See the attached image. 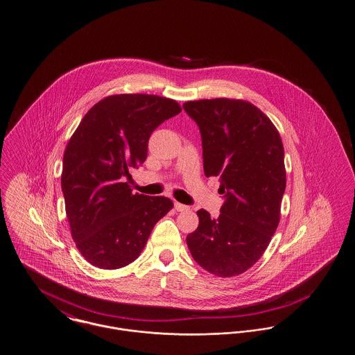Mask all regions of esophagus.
<instances>
[{
	"label": "esophagus",
	"mask_w": 355,
	"mask_h": 355,
	"mask_svg": "<svg viewBox=\"0 0 355 355\" xmlns=\"http://www.w3.org/2000/svg\"><path fill=\"white\" fill-rule=\"evenodd\" d=\"M174 207H175L177 211H186V210H189V206L184 205V203L175 202L174 203Z\"/></svg>",
	"instance_id": "esophagus-1"
}]
</instances>
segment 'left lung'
<instances>
[{"label":"left lung","mask_w":355,"mask_h":355,"mask_svg":"<svg viewBox=\"0 0 355 355\" xmlns=\"http://www.w3.org/2000/svg\"><path fill=\"white\" fill-rule=\"evenodd\" d=\"M202 139L203 171L218 177L220 214L198 210L186 236L194 261L217 277L252 268L270 243L286 187L284 145L270 119L252 103L214 98L184 103Z\"/></svg>","instance_id":"8db88e82"}]
</instances>
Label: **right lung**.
Here are the masks:
<instances>
[{
	"label": "right lung",
	"mask_w": 355,
	"mask_h": 355,
	"mask_svg": "<svg viewBox=\"0 0 355 355\" xmlns=\"http://www.w3.org/2000/svg\"><path fill=\"white\" fill-rule=\"evenodd\" d=\"M178 113L181 106L169 98L110 96L69 139L61 175L65 209L76 246L93 266L112 270L133 262L173 207L166 197L133 194L126 181L146 159L153 132Z\"/></svg>",
	"instance_id": "add662e5"
}]
</instances>
